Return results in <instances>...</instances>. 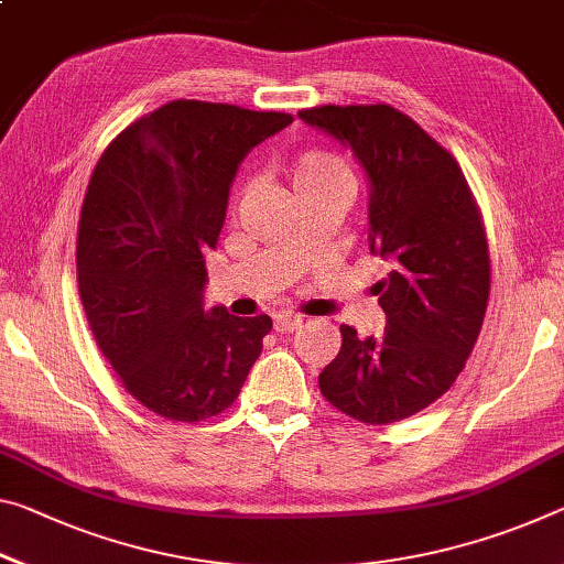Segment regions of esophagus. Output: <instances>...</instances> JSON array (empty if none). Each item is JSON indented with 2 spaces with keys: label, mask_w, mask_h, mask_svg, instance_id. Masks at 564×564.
Listing matches in <instances>:
<instances>
[{
  "label": "esophagus",
  "mask_w": 564,
  "mask_h": 564,
  "mask_svg": "<svg viewBox=\"0 0 564 564\" xmlns=\"http://www.w3.org/2000/svg\"><path fill=\"white\" fill-rule=\"evenodd\" d=\"M303 318L301 316H291V314H279L273 318V328L279 330V334H291V330L301 328Z\"/></svg>",
  "instance_id": "1"
}]
</instances>
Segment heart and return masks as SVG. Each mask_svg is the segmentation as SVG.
<instances>
[{"instance_id":"b5f03b06","label":"heart","mask_w":564,"mask_h":564,"mask_svg":"<svg viewBox=\"0 0 564 564\" xmlns=\"http://www.w3.org/2000/svg\"><path fill=\"white\" fill-rule=\"evenodd\" d=\"M289 177H291L293 191L299 195V200H306L311 195L330 191V187H346V191L354 193L351 167L346 165L344 158L328 153V150H303V153H299L291 160ZM253 187H256L253 177L243 181V185H240L236 193V203H240L246 195H250Z\"/></svg>"}]
</instances>
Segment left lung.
Returning <instances> with one entry per match:
<instances>
[{
  "label": "left lung",
  "mask_w": 564,
  "mask_h": 564,
  "mask_svg": "<svg viewBox=\"0 0 564 564\" xmlns=\"http://www.w3.org/2000/svg\"><path fill=\"white\" fill-rule=\"evenodd\" d=\"M299 118L328 132L369 177V246L389 263L373 291L379 338L341 326L321 394L364 424L401 422L434 404L467 364L489 299L485 223L449 150L391 105H321Z\"/></svg>",
  "instance_id": "left-lung-1"
}]
</instances>
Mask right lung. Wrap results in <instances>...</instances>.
<instances>
[{
  "label": "right lung",
  "instance_id": "1",
  "mask_svg": "<svg viewBox=\"0 0 564 564\" xmlns=\"http://www.w3.org/2000/svg\"><path fill=\"white\" fill-rule=\"evenodd\" d=\"M293 118L173 100L115 138L89 177L77 283L89 330L128 394L170 422L238 399L273 321L203 308L236 170Z\"/></svg>",
  "mask_w": 564,
  "mask_h": 564
}]
</instances>
